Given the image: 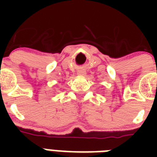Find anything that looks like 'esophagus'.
<instances>
[{
    "label": "esophagus",
    "mask_w": 157,
    "mask_h": 157,
    "mask_svg": "<svg viewBox=\"0 0 157 157\" xmlns=\"http://www.w3.org/2000/svg\"><path fill=\"white\" fill-rule=\"evenodd\" d=\"M77 74L80 75H85V72L82 71H78V73H77Z\"/></svg>",
    "instance_id": "esophagus-1"
}]
</instances>
